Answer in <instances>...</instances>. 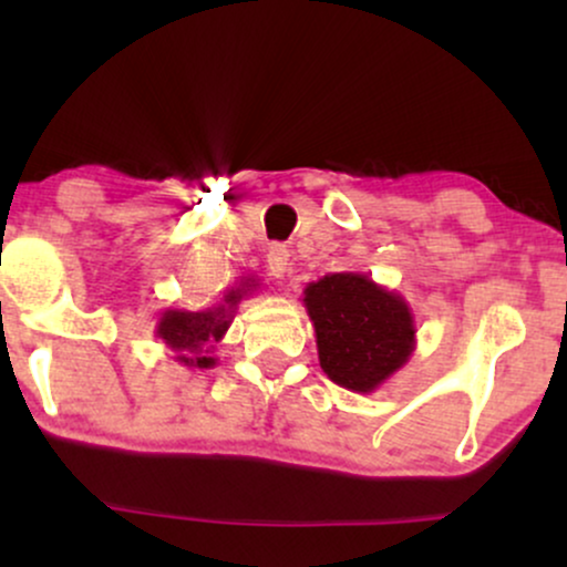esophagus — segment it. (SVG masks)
<instances>
[{"label": "esophagus", "instance_id": "obj_1", "mask_svg": "<svg viewBox=\"0 0 567 567\" xmlns=\"http://www.w3.org/2000/svg\"><path fill=\"white\" fill-rule=\"evenodd\" d=\"M266 266H269L271 277H275V279L288 277V271H290V252H288V247L271 245L269 252H266Z\"/></svg>", "mask_w": 567, "mask_h": 567}]
</instances>
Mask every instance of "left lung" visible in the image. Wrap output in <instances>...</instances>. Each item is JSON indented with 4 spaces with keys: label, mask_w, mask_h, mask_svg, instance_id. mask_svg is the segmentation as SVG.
<instances>
[{
    "label": "left lung",
    "mask_w": 567,
    "mask_h": 567,
    "mask_svg": "<svg viewBox=\"0 0 567 567\" xmlns=\"http://www.w3.org/2000/svg\"><path fill=\"white\" fill-rule=\"evenodd\" d=\"M303 306L315 324L320 368L349 392H375L415 351V320L405 298L360 271L309 282Z\"/></svg>",
    "instance_id": "1"
}]
</instances>
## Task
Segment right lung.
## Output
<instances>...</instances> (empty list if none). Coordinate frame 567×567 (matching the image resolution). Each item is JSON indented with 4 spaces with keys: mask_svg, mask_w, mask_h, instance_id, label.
<instances>
[{
    "mask_svg": "<svg viewBox=\"0 0 567 567\" xmlns=\"http://www.w3.org/2000/svg\"><path fill=\"white\" fill-rule=\"evenodd\" d=\"M256 288V277H243L239 282H234V288L224 292L220 303L213 306V309H165L154 336L173 351V360L181 362V365L213 368L218 362L216 357H210L213 349H216V343L226 336V330H229L239 301L252 296Z\"/></svg>",
    "mask_w": 567,
    "mask_h": 567,
    "instance_id": "1",
    "label": "right lung"
}]
</instances>
